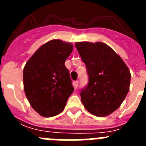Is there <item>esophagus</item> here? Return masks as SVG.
<instances>
[{
    "instance_id": "1",
    "label": "esophagus",
    "mask_w": 146,
    "mask_h": 146,
    "mask_svg": "<svg viewBox=\"0 0 146 146\" xmlns=\"http://www.w3.org/2000/svg\"><path fill=\"white\" fill-rule=\"evenodd\" d=\"M78 85H79V81H74V83H73V86L74 87V88H77V87H78Z\"/></svg>"
}]
</instances>
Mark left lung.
Masks as SVG:
<instances>
[{"label": "left lung", "mask_w": 146, "mask_h": 146, "mask_svg": "<svg viewBox=\"0 0 146 146\" xmlns=\"http://www.w3.org/2000/svg\"><path fill=\"white\" fill-rule=\"evenodd\" d=\"M75 47L87 68L89 82L80 93L89 113L109 115L122 104L129 90L131 74L122 58L103 42H76Z\"/></svg>", "instance_id": "obj_1"}]
</instances>
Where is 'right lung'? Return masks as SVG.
<instances>
[{
    "label": "right lung",
    "instance_id": "add662e5",
    "mask_svg": "<svg viewBox=\"0 0 146 146\" xmlns=\"http://www.w3.org/2000/svg\"><path fill=\"white\" fill-rule=\"evenodd\" d=\"M73 45L53 39L39 47L23 69V85L31 106L40 115L60 114L74 91L65 61Z\"/></svg>",
    "mask_w": 146,
    "mask_h": 146
}]
</instances>
